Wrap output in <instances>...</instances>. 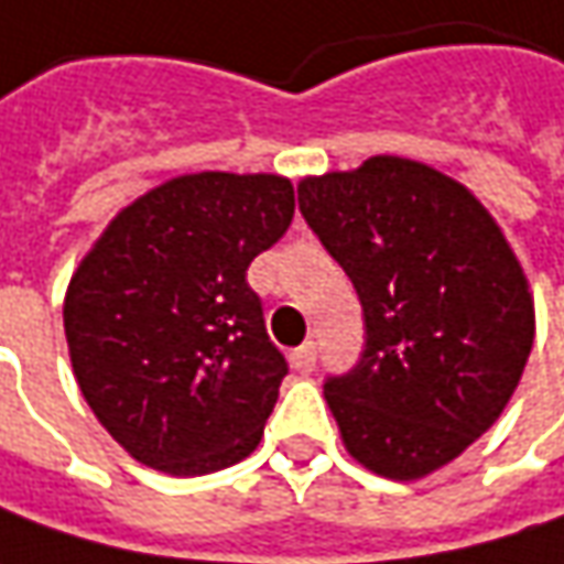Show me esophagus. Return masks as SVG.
I'll return each instance as SVG.
<instances>
[{"mask_svg": "<svg viewBox=\"0 0 564 564\" xmlns=\"http://www.w3.org/2000/svg\"><path fill=\"white\" fill-rule=\"evenodd\" d=\"M290 361H293V368H296L300 375H308V371H315V361H318V346H315L312 340H305L300 349H293Z\"/></svg>", "mask_w": 564, "mask_h": 564, "instance_id": "esophagus-1", "label": "esophagus"}]
</instances>
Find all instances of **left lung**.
<instances>
[{
  "label": "left lung",
  "instance_id": "left-lung-1",
  "mask_svg": "<svg viewBox=\"0 0 564 564\" xmlns=\"http://www.w3.org/2000/svg\"><path fill=\"white\" fill-rule=\"evenodd\" d=\"M300 212L365 315L356 368L324 380L349 456L390 480L437 471L502 415L534 346L512 246L458 181L399 155L305 177Z\"/></svg>",
  "mask_w": 564,
  "mask_h": 564
}]
</instances>
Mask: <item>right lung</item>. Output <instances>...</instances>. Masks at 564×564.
Returning a JSON list of instances; mask_svg holds the SVG:
<instances>
[{
  "label": "right lung",
  "instance_id": "1",
  "mask_svg": "<svg viewBox=\"0 0 564 564\" xmlns=\"http://www.w3.org/2000/svg\"><path fill=\"white\" fill-rule=\"evenodd\" d=\"M293 208L278 174H184L118 212L74 271V378L137 462L193 477L259 446L286 359L246 268L286 234Z\"/></svg>",
  "mask_w": 564,
  "mask_h": 564
}]
</instances>
